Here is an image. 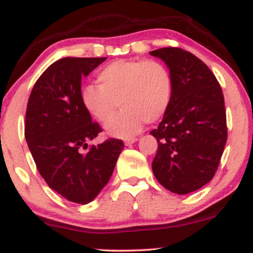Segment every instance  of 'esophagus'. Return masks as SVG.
Returning <instances> with one entry per match:
<instances>
[{"label":"esophagus","instance_id":"34e87169","mask_svg":"<svg viewBox=\"0 0 253 253\" xmlns=\"http://www.w3.org/2000/svg\"><path fill=\"white\" fill-rule=\"evenodd\" d=\"M138 139H137V138H127V139H126V140H124V144H126V146H127V145H131V144H133V143H136V141H137Z\"/></svg>","mask_w":253,"mask_h":253}]
</instances>
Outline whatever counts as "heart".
Wrapping results in <instances>:
<instances>
[{"mask_svg":"<svg viewBox=\"0 0 253 253\" xmlns=\"http://www.w3.org/2000/svg\"><path fill=\"white\" fill-rule=\"evenodd\" d=\"M98 86L82 89L85 112L100 123L112 120L120 106L119 115L107 126L115 137L127 138L138 133L144 122L161 119L170 105L174 83L169 69L155 60H117L96 75Z\"/></svg>","mask_w":253,"mask_h":253,"instance_id":"heart-1","label":"heart"}]
</instances>
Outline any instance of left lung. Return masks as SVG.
<instances>
[{"label":"left lung","mask_w":253,"mask_h":253,"mask_svg":"<svg viewBox=\"0 0 253 253\" xmlns=\"http://www.w3.org/2000/svg\"><path fill=\"white\" fill-rule=\"evenodd\" d=\"M170 71L174 91L157 129L158 151L152 169L161 185L186 195L215 175L227 141L222 88L210 68L182 48L150 51Z\"/></svg>","instance_id":"obj_1"}]
</instances>
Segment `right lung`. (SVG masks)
<instances>
[{
    "instance_id": "add662e5",
    "label": "right lung",
    "mask_w": 253,
    "mask_h": 253,
    "mask_svg": "<svg viewBox=\"0 0 253 253\" xmlns=\"http://www.w3.org/2000/svg\"><path fill=\"white\" fill-rule=\"evenodd\" d=\"M107 57H64L34 84L26 108L25 139L40 175L57 193L77 204L92 202L112 176L124 144L109 138L92 145L102 129L82 105V77Z\"/></svg>"
}]
</instances>
